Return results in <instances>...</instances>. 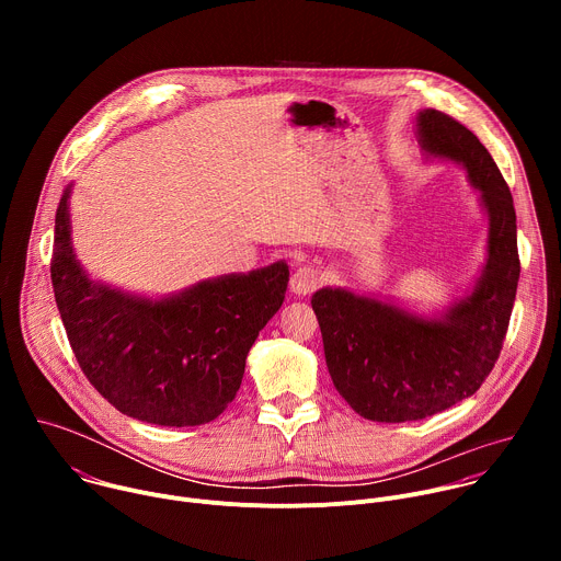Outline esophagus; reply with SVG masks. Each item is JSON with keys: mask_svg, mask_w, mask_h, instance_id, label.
I'll return each instance as SVG.
<instances>
[{"mask_svg": "<svg viewBox=\"0 0 561 561\" xmlns=\"http://www.w3.org/2000/svg\"><path fill=\"white\" fill-rule=\"evenodd\" d=\"M319 284H322V273L314 266H299L290 277V290L295 295H310Z\"/></svg>", "mask_w": 561, "mask_h": 561, "instance_id": "34e87169", "label": "esophagus"}]
</instances>
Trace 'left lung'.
Returning <instances> with one entry per match:
<instances>
[{
    "mask_svg": "<svg viewBox=\"0 0 561 561\" xmlns=\"http://www.w3.org/2000/svg\"><path fill=\"white\" fill-rule=\"evenodd\" d=\"M426 154L461 164L489 215V260L463 299L422 317L346 288H319L310 304L322 329L331 379L355 413L399 424L437 415L477 392L508 331L519 282L513 195L491 152L463 124L417 115Z\"/></svg>",
    "mask_w": 561,
    "mask_h": 561,
    "instance_id": "left-lung-1",
    "label": "left lung"
}]
</instances>
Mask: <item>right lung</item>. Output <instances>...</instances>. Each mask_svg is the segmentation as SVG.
Returning <instances> with one entry per match:
<instances>
[{"instance_id": "add662e5", "label": "right lung", "mask_w": 561, "mask_h": 561, "mask_svg": "<svg viewBox=\"0 0 561 561\" xmlns=\"http://www.w3.org/2000/svg\"><path fill=\"white\" fill-rule=\"evenodd\" d=\"M70 186L55 215L50 279L70 348L98 392L157 426H199L232 402L247 355L279 310L288 266L199 282L146 299L93 282L70 242Z\"/></svg>"}]
</instances>
